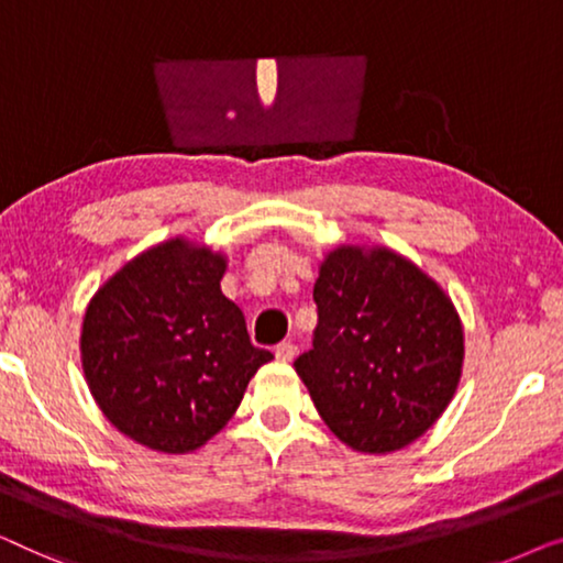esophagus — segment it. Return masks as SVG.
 Listing matches in <instances>:
<instances>
[{
    "label": "esophagus",
    "instance_id": "1",
    "mask_svg": "<svg viewBox=\"0 0 563 563\" xmlns=\"http://www.w3.org/2000/svg\"><path fill=\"white\" fill-rule=\"evenodd\" d=\"M296 354H298V346L292 342H283L275 346V357H278L280 362H292L296 360Z\"/></svg>",
    "mask_w": 563,
    "mask_h": 563
}]
</instances>
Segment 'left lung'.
Returning a JSON list of instances; mask_svg holds the SVG:
<instances>
[{"mask_svg": "<svg viewBox=\"0 0 563 563\" xmlns=\"http://www.w3.org/2000/svg\"><path fill=\"white\" fill-rule=\"evenodd\" d=\"M319 323L296 360L323 423L387 454L423 437L454 398L464 329L437 280L387 247L331 250L313 285Z\"/></svg>", "mask_w": 563, "mask_h": 563, "instance_id": "left-lung-1", "label": "left lung"}]
</instances>
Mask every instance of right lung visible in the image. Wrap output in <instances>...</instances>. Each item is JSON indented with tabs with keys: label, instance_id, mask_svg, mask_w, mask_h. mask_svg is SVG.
<instances>
[{
	"label": "right lung",
	"instance_id": "1",
	"mask_svg": "<svg viewBox=\"0 0 563 563\" xmlns=\"http://www.w3.org/2000/svg\"><path fill=\"white\" fill-rule=\"evenodd\" d=\"M227 257L176 236L130 260L93 292L81 364L101 413L124 437L188 454L224 429L267 350L221 292Z\"/></svg>",
	"mask_w": 563,
	"mask_h": 563
}]
</instances>
